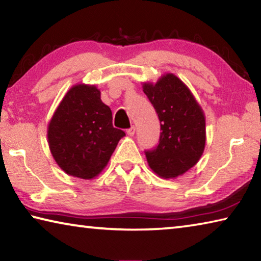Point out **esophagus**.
I'll use <instances>...</instances> for the list:
<instances>
[{"label": "esophagus", "mask_w": 261, "mask_h": 261, "mask_svg": "<svg viewBox=\"0 0 261 261\" xmlns=\"http://www.w3.org/2000/svg\"><path fill=\"white\" fill-rule=\"evenodd\" d=\"M126 134L129 135L130 137H134V136H135V134H136V127H135V126H131L130 129H127V130H126Z\"/></svg>", "instance_id": "34e87169"}]
</instances>
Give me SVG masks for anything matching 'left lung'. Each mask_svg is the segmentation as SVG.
Instances as JSON below:
<instances>
[{"mask_svg": "<svg viewBox=\"0 0 261 261\" xmlns=\"http://www.w3.org/2000/svg\"><path fill=\"white\" fill-rule=\"evenodd\" d=\"M161 124L159 145L146 152L148 166L158 176L169 179L187 173L204 153L206 118L192 92L174 73H165L156 83H143Z\"/></svg>", "mask_w": 261, "mask_h": 261, "instance_id": "left-lung-1", "label": "left lung"}]
</instances>
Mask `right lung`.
Instances as JSON below:
<instances>
[{
	"instance_id": "add662e5",
	"label": "right lung",
	"mask_w": 261,
	"mask_h": 261,
	"mask_svg": "<svg viewBox=\"0 0 261 261\" xmlns=\"http://www.w3.org/2000/svg\"><path fill=\"white\" fill-rule=\"evenodd\" d=\"M124 131L113 126L112 110L95 85L76 84L65 93L48 123L53 158L64 173L93 179L108 165Z\"/></svg>"
}]
</instances>
